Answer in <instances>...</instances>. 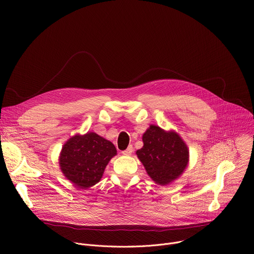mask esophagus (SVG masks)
<instances>
[{
    "instance_id": "1",
    "label": "esophagus",
    "mask_w": 254,
    "mask_h": 254,
    "mask_svg": "<svg viewBox=\"0 0 254 254\" xmlns=\"http://www.w3.org/2000/svg\"><path fill=\"white\" fill-rule=\"evenodd\" d=\"M132 151H133L132 146H128L127 150H125V151H123V152H122V154H123V155H125V156H129V155L132 153Z\"/></svg>"
}]
</instances>
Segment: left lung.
I'll return each instance as SVG.
<instances>
[{"mask_svg": "<svg viewBox=\"0 0 254 254\" xmlns=\"http://www.w3.org/2000/svg\"><path fill=\"white\" fill-rule=\"evenodd\" d=\"M142 141L135 154L155 183L165 186L182 175L189 162V150L177 132L152 125L142 134Z\"/></svg>", "mask_w": 254, "mask_h": 254, "instance_id": "8db88e82", "label": "left lung"}]
</instances>
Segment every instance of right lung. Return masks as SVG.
<instances>
[{"label": "right lung", "mask_w": 254, "mask_h": 254, "mask_svg": "<svg viewBox=\"0 0 254 254\" xmlns=\"http://www.w3.org/2000/svg\"><path fill=\"white\" fill-rule=\"evenodd\" d=\"M117 155L114 143L95 132L74 135L62 148L59 165L63 175L79 189L99 182L108 162Z\"/></svg>", "instance_id": "1"}]
</instances>
